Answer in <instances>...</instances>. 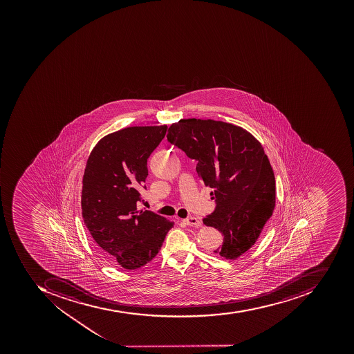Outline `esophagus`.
<instances>
[{
	"mask_svg": "<svg viewBox=\"0 0 354 354\" xmlns=\"http://www.w3.org/2000/svg\"><path fill=\"white\" fill-rule=\"evenodd\" d=\"M183 222L187 225L197 226V227L201 225V220L195 218V216H188V218H184Z\"/></svg>",
	"mask_w": 354,
	"mask_h": 354,
	"instance_id": "obj_1",
	"label": "esophagus"
}]
</instances>
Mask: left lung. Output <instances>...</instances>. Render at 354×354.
Instances as JSON below:
<instances>
[{"mask_svg":"<svg viewBox=\"0 0 354 354\" xmlns=\"http://www.w3.org/2000/svg\"><path fill=\"white\" fill-rule=\"evenodd\" d=\"M167 138L197 161L216 205L203 224L224 237L214 252L235 260L254 246L275 207V178L263 147L241 127L211 119H180Z\"/></svg>","mask_w":354,"mask_h":354,"instance_id":"1","label":"left lung"}]
</instances>
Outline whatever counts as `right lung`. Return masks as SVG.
Returning <instances> with one entry per match:
<instances>
[{
  "mask_svg": "<svg viewBox=\"0 0 354 354\" xmlns=\"http://www.w3.org/2000/svg\"><path fill=\"white\" fill-rule=\"evenodd\" d=\"M167 129L130 127L108 134L86 162L81 196L83 221L104 258L127 270L153 260L174 227L153 211L136 208L140 189L146 188L147 159Z\"/></svg>",
  "mask_w": 354,
  "mask_h": 354,
  "instance_id": "1",
  "label": "right lung"
}]
</instances>
